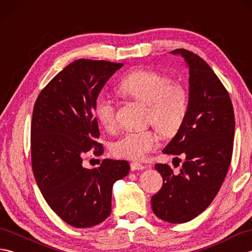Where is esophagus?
I'll return each mask as SVG.
<instances>
[{"label": "esophagus", "mask_w": 252, "mask_h": 252, "mask_svg": "<svg viewBox=\"0 0 252 252\" xmlns=\"http://www.w3.org/2000/svg\"><path fill=\"white\" fill-rule=\"evenodd\" d=\"M146 167L145 165H143L141 163H137V162H132L131 163V170L132 171H140V170H144Z\"/></svg>", "instance_id": "esophagus-1"}]
</instances>
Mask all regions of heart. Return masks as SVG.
Wrapping results in <instances>:
<instances>
[{
  "label": "heart",
  "instance_id": "1",
  "mask_svg": "<svg viewBox=\"0 0 252 252\" xmlns=\"http://www.w3.org/2000/svg\"><path fill=\"white\" fill-rule=\"evenodd\" d=\"M120 92L148 105L149 121L165 136H172L182 126L189 107V96L183 85L171 82L165 74L138 69L127 74L118 85ZM96 119L106 130L116 126V106L108 96L100 94L94 101ZM157 132L146 130L126 132L112 144L115 156L130 160H141L149 152L157 148Z\"/></svg>",
  "mask_w": 252,
  "mask_h": 252
}]
</instances>
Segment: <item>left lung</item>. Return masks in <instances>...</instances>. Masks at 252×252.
Segmentation results:
<instances>
[{"label":"left lung","mask_w":252,"mask_h":252,"mask_svg":"<svg viewBox=\"0 0 252 252\" xmlns=\"http://www.w3.org/2000/svg\"><path fill=\"white\" fill-rule=\"evenodd\" d=\"M171 54L181 55L189 67V107L162 153L185 160L178 174L168 164L155 165L163 184L152 197V208L159 219L178 224L199 216L220 189L232 159L235 117L227 91L202 58L183 49Z\"/></svg>","instance_id":"obj_1"}]
</instances>
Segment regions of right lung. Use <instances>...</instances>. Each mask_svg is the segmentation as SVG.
I'll return each instance as SVG.
<instances>
[{
    "instance_id": "1",
    "label": "right lung",
    "mask_w": 252,
    "mask_h": 252,
    "mask_svg": "<svg viewBox=\"0 0 252 252\" xmlns=\"http://www.w3.org/2000/svg\"><path fill=\"white\" fill-rule=\"evenodd\" d=\"M123 63L78 60L53 78L37 96L32 112L31 159L36 184L51 209L69 225L91 227L111 212L115 182L130 172L126 160L104 159L98 168L82 165V154L99 136L94 101Z\"/></svg>"
}]
</instances>
